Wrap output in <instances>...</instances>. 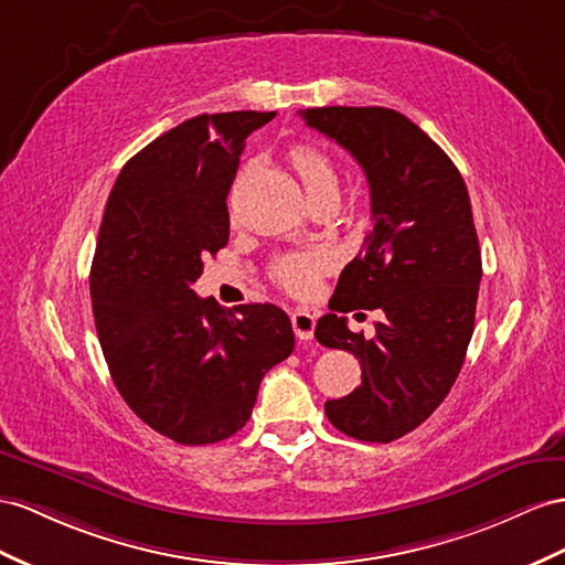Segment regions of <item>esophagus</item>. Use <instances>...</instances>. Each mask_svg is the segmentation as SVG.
I'll return each mask as SVG.
<instances>
[{
	"label": "esophagus",
	"mask_w": 565,
	"mask_h": 565,
	"mask_svg": "<svg viewBox=\"0 0 565 565\" xmlns=\"http://www.w3.org/2000/svg\"><path fill=\"white\" fill-rule=\"evenodd\" d=\"M291 324H294V331L300 341H310L315 337V324H317L315 315H310L306 310H296L291 315Z\"/></svg>",
	"instance_id": "34e87169"
}]
</instances>
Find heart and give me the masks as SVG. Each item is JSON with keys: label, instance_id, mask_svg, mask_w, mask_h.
<instances>
[{"label": "heart", "instance_id": "1", "mask_svg": "<svg viewBox=\"0 0 565 565\" xmlns=\"http://www.w3.org/2000/svg\"><path fill=\"white\" fill-rule=\"evenodd\" d=\"M288 162L296 169L298 179L306 185L308 195H317L329 185H337V169L331 164V159L317 150L315 145H294L288 150ZM329 263V255L324 250H310V253H288L279 257L271 267V277L277 284H281L286 291L291 294H308L317 274H320Z\"/></svg>", "mask_w": 565, "mask_h": 565}]
</instances>
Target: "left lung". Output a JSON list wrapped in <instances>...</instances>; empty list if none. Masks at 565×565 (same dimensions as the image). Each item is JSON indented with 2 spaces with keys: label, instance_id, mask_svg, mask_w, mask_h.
<instances>
[{
  "label": "left lung",
  "instance_id": "8db88e82",
  "mask_svg": "<svg viewBox=\"0 0 565 565\" xmlns=\"http://www.w3.org/2000/svg\"><path fill=\"white\" fill-rule=\"evenodd\" d=\"M363 167L372 231L341 271L329 312L315 327L327 349L358 358L363 384L327 401L339 431L394 441L420 427L451 392L475 329L482 255L466 181L420 126L386 107L298 111ZM382 309L379 337L365 340L337 311Z\"/></svg>",
  "mask_w": 565,
  "mask_h": 565
}]
</instances>
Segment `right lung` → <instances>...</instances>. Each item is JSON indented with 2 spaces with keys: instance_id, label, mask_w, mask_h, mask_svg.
Here are the masks:
<instances>
[{
  "instance_id": "right-lung-1",
  "label": "right lung",
  "mask_w": 565,
  "mask_h": 565,
  "mask_svg": "<svg viewBox=\"0 0 565 565\" xmlns=\"http://www.w3.org/2000/svg\"><path fill=\"white\" fill-rule=\"evenodd\" d=\"M274 114H200L145 145L99 226L90 298L109 374L145 425L183 446L248 423L259 382L296 343L271 302L224 310L191 288L228 241L226 195L245 138Z\"/></svg>"
}]
</instances>
